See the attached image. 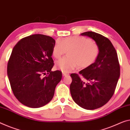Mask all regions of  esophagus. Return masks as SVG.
<instances>
[{"label": "esophagus", "mask_w": 130, "mask_h": 130, "mask_svg": "<svg viewBox=\"0 0 130 130\" xmlns=\"http://www.w3.org/2000/svg\"><path fill=\"white\" fill-rule=\"evenodd\" d=\"M63 76H67V75H69V74L66 73V72H63Z\"/></svg>", "instance_id": "obj_1"}]
</instances>
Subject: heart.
I'll list each match as a JSON object with an SVG mask.
<instances>
[{"label":"heart","mask_w":130,"mask_h":130,"mask_svg":"<svg viewBox=\"0 0 130 130\" xmlns=\"http://www.w3.org/2000/svg\"><path fill=\"white\" fill-rule=\"evenodd\" d=\"M69 51L68 57L56 62V67L64 72L71 71L77 66L85 69L91 66L99 55V46L91 39L83 37H70L57 39L53 48V56L59 59Z\"/></svg>","instance_id":"obj_1"}]
</instances>
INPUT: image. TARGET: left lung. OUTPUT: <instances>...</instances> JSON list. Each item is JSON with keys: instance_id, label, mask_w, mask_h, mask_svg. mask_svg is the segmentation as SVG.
Returning <instances> with one entry per match:
<instances>
[{"instance_id": "left-lung-1", "label": "left lung", "mask_w": 130, "mask_h": 130, "mask_svg": "<svg viewBox=\"0 0 130 130\" xmlns=\"http://www.w3.org/2000/svg\"><path fill=\"white\" fill-rule=\"evenodd\" d=\"M92 38L100 52L93 64L79 72L71 74L70 89L77 104L87 110L99 108L109 101L115 93L120 68L116 51L110 41L99 34L88 31L81 34Z\"/></svg>"}]
</instances>
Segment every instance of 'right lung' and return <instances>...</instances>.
Returning <instances> with one entry per match:
<instances>
[{"instance_id": "add662e5", "label": "right lung", "mask_w": 130, "mask_h": 130, "mask_svg": "<svg viewBox=\"0 0 130 130\" xmlns=\"http://www.w3.org/2000/svg\"><path fill=\"white\" fill-rule=\"evenodd\" d=\"M55 44L49 36L34 34L22 38L13 47L8 77L14 95L26 106L38 108L48 103L61 81V71H51Z\"/></svg>"}]
</instances>
